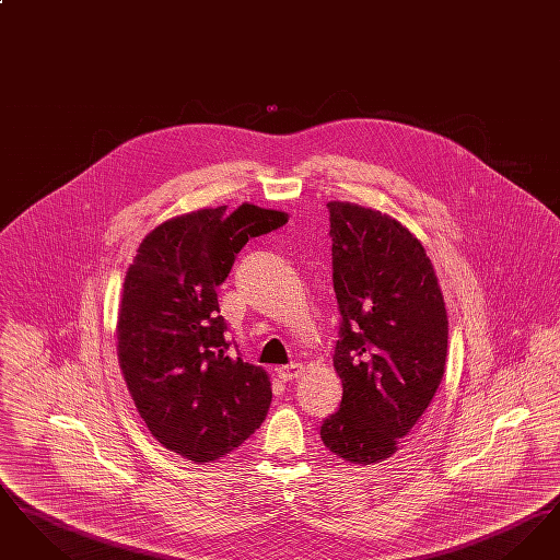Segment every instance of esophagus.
<instances>
[{
  "label": "esophagus",
  "instance_id": "esophagus-1",
  "mask_svg": "<svg viewBox=\"0 0 560 560\" xmlns=\"http://www.w3.org/2000/svg\"><path fill=\"white\" fill-rule=\"evenodd\" d=\"M304 372V365L302 363H292V365H283V368H277V375L281 377V380H295V377H300Z\"/></svg>",
  "mask_w": 560,
  "mask_h": 560
}]
</instances>
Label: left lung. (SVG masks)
I'll return each instance as SVG.
<instances>
[{"label": "left lung", "mask_w": 560, "mask_h": 560, "mask_svg": "<svg viewBox=\"0 0 560 560\" xmlns=\"http://www.w3.org/2000/svg\"><path fill=\"white\" fill-rule=\"evenodd\" d=\"M334 292L342 315L334 368L342 402L320 439L350 464L399 450L434 397L447 357V311L427 249L400 222L329 201Z\"/></svg>", "instance_id": "left-lung-1"}]
</instances>
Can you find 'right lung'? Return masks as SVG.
<instances>
[{
    "label": "right lung",
    "instance_id": "1",
    "mask_svg": "<svg viewBox=\"0 0 560 560\" xmlns=\"http://www.w3.org/2000/svg\"><path fill=\"white\" fill-rule=\"evenodd\" d=\"M285 222L252 203L176 215L142 240L126 272L119 368L151 434L195 464L233 452L267 418L268 373L226 352L215 288L247 241Z\"/></svg>",
    "mask_w": 560,
    "mask_h": 560
}]
</instances>
